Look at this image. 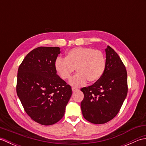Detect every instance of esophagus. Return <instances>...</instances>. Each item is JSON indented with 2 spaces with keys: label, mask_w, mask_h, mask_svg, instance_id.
I'll return each mask as SVG.
<instances>
[{
  "label": "esophagus",
  "mask_w": 146,
  "mask_h": 146,
  "mask_svg": "<svg viewBox=\"0 0 146 146\" xmlns=\"http://www.w3.org/2000/svg\"><path fill=\"white\" fill-rule=\"evenodd\" d=\"M71 90H72L73 92H75V91L78 90V88H75V87H73L72 88H71Z\"/></svg>",
  "instance_id": "obj_1"
}]
</instances>
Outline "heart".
Segmentation results:
<instances>
[{
    "label": "heart",
    "mask_w": 146,
    "mask_h": 146,
    "mask_svg": "<svg viewBox=\"0 0 146 146\" xmlns=\"http://www.w3.org/2000/svg\"><path fill=\"white\" fill-rule=\"evenodd\" d=\"M106 60L103 52L90 48L78 47L68 51L65 58L58 57L54 68L63 80L69 79L74 71L78 73L71 78L69 84L75 87L84 85L88 80L95 83L103 75Z\"/></svg>",
    "instance_id": "heart-1"
}]
</instances>
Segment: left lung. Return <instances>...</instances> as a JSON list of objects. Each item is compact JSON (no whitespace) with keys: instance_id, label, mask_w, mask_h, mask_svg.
<instances>
[{"instance_id":"1","label":"left lung","mask_w":146,"mask_h":146,"mask_svg":"<svg viewBox=\"0 0 146 146\" xmlns=\"http://www.w3.org/2000/svg\"><path fill=\"white\" fill-rule=\"evenodd\" d=\"M106 66L101 78L81 89L83 116L90 122L102 124L117 115L127 94V74L124 64L110 46L105 49Z\"/></svg>"}]
</instances>
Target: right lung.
Segmentation results:
<instances>
[{
  "label": "right lung",
  "mask_w": 146,
  "mask_h": 146,
  "mask_svg": "<svg viewBox=\"0 0 146 146\" xmlns=\"http://www.w3.org/2000/svg\"><path fill=\"white\" fill-rule=\"evenodd\" d=\"M60 52L59 47L37 48L26 55L18 69V97L27 114L41 125L60 120L72 94L71 86L54 68Z\"/></svg>",
  "instance_id": "right-lung-1"
}]
</instances>
